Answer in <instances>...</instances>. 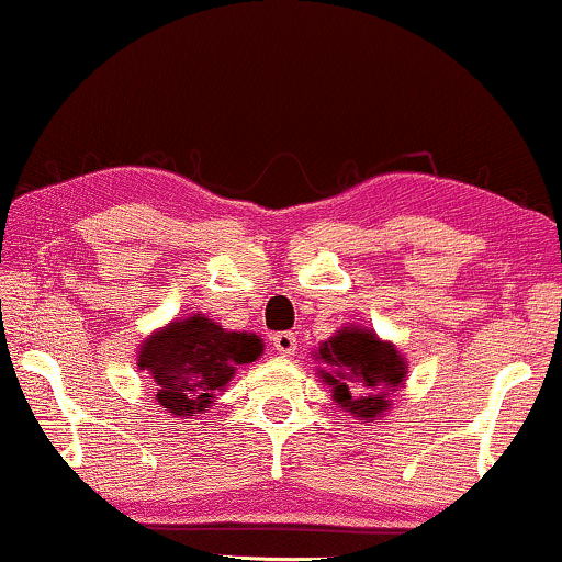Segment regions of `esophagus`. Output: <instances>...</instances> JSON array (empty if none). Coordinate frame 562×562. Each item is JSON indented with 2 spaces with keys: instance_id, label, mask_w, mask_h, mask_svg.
<instances>
[{
  "instance_id": "obj_1",
  "label": "esophagus",
  "mask_w": 562,
  "mask_h": 562,
  "mask_svg": "<svg viewBox=\"0 0 562 562\" xmlns=\"http://www.w3.org/2000/svg\"><path fill=\"white\" fill-rule=\"evenodd\" d=\"M271 345L276 347V352L289 357V355H294V349H296V335L294 331H276V335L271 337Z\"/></svg>"
}]
</instances>
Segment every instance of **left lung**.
Returning <instances> with one entry per match:
<instances>
[{"label": "left lung", "instance_id": "8db88e82", "mask_svg": "<svg viewBox=\"0 0 562 562\" xmlns=\"http://www.w3.org/2000/svg\"><path fill=\"white\" fill-rule=\"evenodd\" d=\"M319 360L335 368V372L322 370L335 401L364 420L387 411V393L405 378L403 357L368 329H341L319 347Z\"/></svg>", "mask_w": 562, "mask_h": 562}]
</instances>
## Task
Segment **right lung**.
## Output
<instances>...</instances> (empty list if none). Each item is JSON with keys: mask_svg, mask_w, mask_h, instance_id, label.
<instances>
[{"mask_svg": "<svg viewBox=\"0 0 562 562\" xmlns=\"http://www.w3.org/2000/svg\"><path fill=\"white\" fill-rule=\"evenodd\" d=\"M263 352L261 339L246 331H225L194 314L172 322L144 341L139 368L157 385V401L175 416L200 413L227 385L238 364Z\"/></svg>", "mask_w": 562, "mask_h": 562, "instance_id": "obj_1", "label": "right lung"}]
</instances>
